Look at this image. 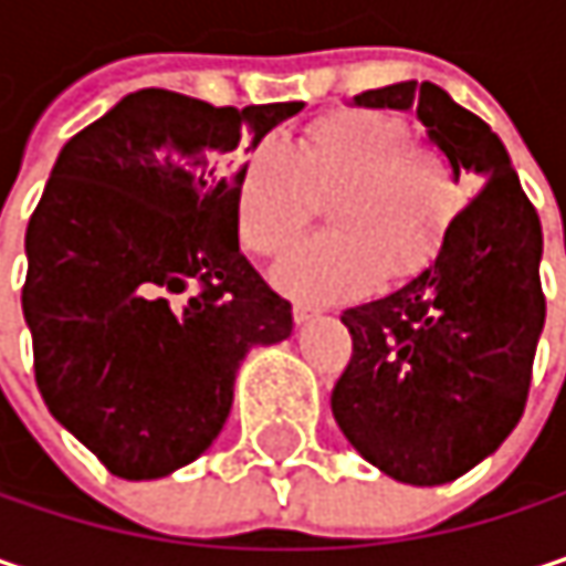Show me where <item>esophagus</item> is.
Here are the masks:
<instances>
[{
    "label": "esophagus",
    "instance_id": "1",
    "mask_svg": "<svg viewBox=\"0 0 566 566\" xmlns=\"http://www.w3.org/2000/svg\"><path fill=\"white\" fill-rule=\"evenodd\" d=\"M321 314V307H314V304H307V301H294V321L297 324H307V321H314Z\"/></svg>",
    "mask_w": 566,
    "mask_h": 566
}]
</instances>
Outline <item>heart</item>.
Instances as JSON below:
<instances>
[{"mask_svg": "<svg viewBox=\"0 0 566 566\" xmlns=\"http://www.w3.org/2000/svg\"><path fill=\"white\" fill-rule=\"evenodd\" d=\"M327 200L334 230L294 245L275 284L311 301L363 291L376 275L401 282L443 245L463 207V180L447 151L415 142L401 116L334 109L311 119L291 148L245 151L232 187V223L255 255L282 252Z\"/></svg>", "mask_w": 566, "mask_h": 566, "instance_id": "1", "label": "heart"}]
</instances>
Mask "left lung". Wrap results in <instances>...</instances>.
Returning <instances> with one entry per match:
<instances>
[{
    "mask_svg": "<svg viewBox=\"0 0 566 566\" xmlns=\"http://www.w3.org/2000/svg\"><path fill=\"white\" fill-rule=\"evenodd\" d=\"M356 106L418 109L457 175L483 180L421 275L339 317L353 336L331 395L339 431L391 480L440 486L499 450L525 411L544 331L541 220L499 135L440 86L405 80Z\"/></svg>",
    "mask_w": 566,
    "mask_h": 566,
    "instance_id": "1",
    "label": "left lung"
}]
</instances>
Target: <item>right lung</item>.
<instances>
[{
    "instance_id": "add662e5",
    "label": "right lung",
    "mask_w": 566,
    "mask_h": 566,
    "mask_svg": "<svg viewBox=\"0 0 566 566\" xmlns=\"http://www.w3.org/2000/svg\"><path fill=\"white\" fill-rule=\"evenodd\" d=\"M301 106L138 90L61 148L28 220L22 311L48 411L113 476L197 460L245 353L291 336V304L239 252V168L220 155Z\"/></svg>"
}]
</instances>
